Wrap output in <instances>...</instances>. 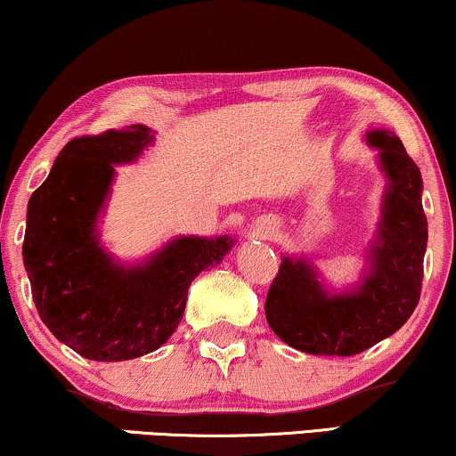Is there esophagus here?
I'll list each match as a JSON object with an SVG mask.
<instances>
[{
  "instance_id": "34e87169",
  "label": "esophagus",
  "mask_w": 456,
  "mask_h": 456,
  "mask_svg": "<svg viewBox=\"0 0 456 456\" xmlns=\"http://www.w3.org/2000/svg\"><path fill=\"white\" fill-rule=\"evenodd\" d=\"M272 232H273V230H272V228H270V230H265V232H264V236H267V234H272Z\"/></svg>"
}]
</instances>
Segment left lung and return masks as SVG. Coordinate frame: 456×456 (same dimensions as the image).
Returning a JSON list of instances; mask_svg holds the SVG:
<instances>
[{
	"instance_id": "1",
	"label": "left lung",
	"mask_w": 456,
	"mask_h": 456,
	"mask_svg": "<svg viewBox=\"0 0 456 456\" xmlns=\"http://www.w3.org/2000/svg\"><path fill=\"white\" fill-rule=\"evenodd\" d=\"M367 141L379 149L390 180L379 240L371 248L373 272L357 292L330 298L305 261H282L267 290L265 320L297 351L328 357L363 353L395 334L419 303L428 247L421 172L390 130H371Z\"/></svg>"
}]
</instances>
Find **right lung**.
I'll use <instances>...</instances> for the list:
<instances>
[{
  "label": "right lung",
  "instance_id": "right-lung-1",
  "mask_svg": "<svg viewBox=\"0 0 456 456\" xmlns=\"http://www.w3.org/2000/svg\"><path fill=\"white\" fill-rule=\"evenodd\" d=\"M149 142L151 130L141 124L77 136L30 195L22 257L35 307L85 359L126 361L159 348L183 320L192 280L232 247L228 236H186L133 270L99 248L95 220L114 164L133 161Z\"/></svg>",
  "mask_w": 456,
  "mask_h": 456
}]
</instances>
